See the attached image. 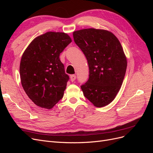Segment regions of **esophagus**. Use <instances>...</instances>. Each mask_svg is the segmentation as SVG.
I'll return each instance as SVG.
<instances>
[{
  "label": "esophagus",
  "instance_id": "1",
  "mask_svg": "<svg viewBox=\"0 0 153 153\" xmlns=\"http://www.w3.org/2000/svg\"><path fill=\"white\" fill-rule=\"evenodd\" d=\"M76 76L75 75H72L70 76V80H71V81L72 82H73L74 81H75L76 80Z\"/></svg>",
  "mask_w": 153,
  "mask_h": 153
}]
</instances>
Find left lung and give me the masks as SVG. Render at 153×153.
<instances>
[{
    "mask_svg": "<svg viewBox=\"0 0 153 153\" xmlns=\"http://www.w3.org/2000/svg\"><path fill=\"white\" fill-rule=\"evenodd\" d=\"M75 43L84 53L89 78L81 89L96 107H103L115 99L122 85L127 60L119 39L106 30L93 28L73 32Z\"/></svg>",
    "mask_w": 153,
    "mask_h": 153,
    "instance_id": "left-lung-1",
    "label": "left lung"
}]
</instances>
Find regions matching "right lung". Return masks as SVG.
Wrapping results in <instances>:
<instances>
[{"label": "right lung", "instance_id": "right-lung-1", "mask_svg": "<svg viewBox=\"0 0 153 153\" xmlns=\"http://www.w3.org/2000/svg\"><path fill=\"white\" fill-rule=\"evenodd\" d=\"M71 42L66 33L48 32L33 39L22 55V87L29 98L41 108H52L62 98L69 77L59 55Z\"/></svg>", "mask_w": 153, "mask_h": 153}]
</instances>
